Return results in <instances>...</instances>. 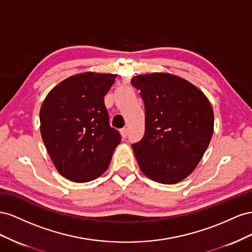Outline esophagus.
<instances>
[{
    "mask_svg": "<svg viewBox=\"0 0 252 252\" xmlns=\"http://www.w3.org/2000/svg\"><path fill=\"white\" fill-rule=\"evenodd\" d=\"M120 133H121V136H122V137L126 138V136H127V128H126V127L121 128V130H120Z\"/></svg>",
    "mask_w": 252,
    "mask_h": 252,
    "instance_id": "esophagus-1",
    "label": "esophagus"
}]
</instances>
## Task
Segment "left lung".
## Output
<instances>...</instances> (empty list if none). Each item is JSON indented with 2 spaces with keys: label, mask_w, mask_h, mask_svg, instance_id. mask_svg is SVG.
Masks as SVG:
<instances>
[{
  "label": "left lung",
  "mask_w": 252,
  "mask_h": 252,
  "mask_svg": "<svg viewBox=\"0 0 252 252\" xmlns=\"http://www.w3.org/2000/svg\"><path fill=\"white\" fill-rule=\"evenodd\" d=\"M145 103L146 127L132 148L140 170L160 184L192 173L209 146L214 117L209 100L185 79L166 73L132 79Z\"/></svg>",
  "instance_id": "left-lung-1"
}]
</instances>
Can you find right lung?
I'll return each instance as SVG.
<instances>
[{
    "mask_svg": "<svg viewBox=\"0 0 252 252\" xmlns=\"http://www.w3.org/2000/svg\"><path fill=\"white\" fill-rule=\"evenodd\" d=\"M115 78L91 71L69 77L49 92L41 106L43 142L59 173L71 182L101 175L121 141L104 104Z\"/></svg>",
    "mask_w": 252,
    "mask_h": 252,
    "instance_id": "1",
    "label": "right lung"
}]
</instances>
